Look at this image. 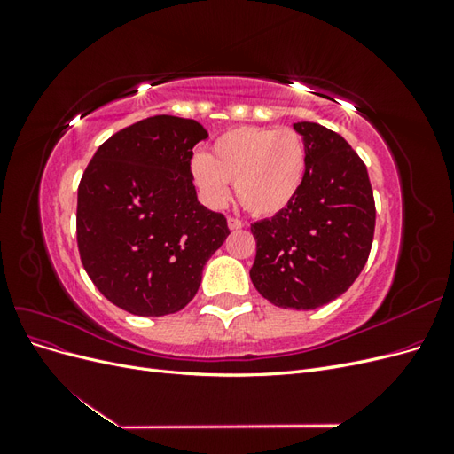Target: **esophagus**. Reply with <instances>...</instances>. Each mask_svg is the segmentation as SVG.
Listing matches in <instances>:
<instances>
[{
	"instance_id": "1",
	"label": "esophagus",
	"mask_w": 454,
	"mask_h": 454,
	"mask_svg": "<svg viewBox=\"0 0 454 454\" xmlns=\"http://www.w3.org/2000/svg\"><path fill=\"white\" fill-rule=\"evenodd\" d=\"M227 225H229L231 231H240L244 227V223L240 222V219H237V217H229L227 219Z\"/></svg>"
}]
</instances>
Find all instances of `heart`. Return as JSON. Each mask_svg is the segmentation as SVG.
<instances>
[{
    "mask_svg": "<svg viewBox=\"0 0 454 454\" xmlns=\"http://www.w3.org/2000/svg\"><path fill=\"white\" fill-rule=\"evenodd\" d=\"M191 177L210 208L229 202V184L244 210L269 217L284 212L307 177V145L294 129L239 127L217 136L208 155L189 164Z\"/></svg>",
    "mask_w": 454,
    "mask_h": 454,
    "instance_id": "b5f03b06",
    "label": "heart"
}]
</instances>
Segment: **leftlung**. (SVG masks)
<instances>
[{"label":"left lung","mask_w":454,"mask_h":454,"mask_svg":"<svg viewBox=\"0 0 454 454\" xmlns=\"http://www.w3.org/2000/svg\"><path fill=\"white\" fill-rule=\"evenodd\" d=\"M307 145V177L295 200L254 223L250 278L280 309L312 310L345 294L369 257L375 200L365 164L337 132L295 122Z\"/></svg>","instance_id":"left-lung-1"}]
</instances>
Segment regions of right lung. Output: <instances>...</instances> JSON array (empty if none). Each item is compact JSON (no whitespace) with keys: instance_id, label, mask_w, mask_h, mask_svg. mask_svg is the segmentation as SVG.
<instances>
[{"instance_id":"1","label":"right lung","mask_w":454,"mask_h":454,"mask_svg":"<svg viewBox=\"0 0 454 454\" xmlns=\"http://www.w3.org/2000/svg\"><path fill=\"white\" fill-rule=\"evenodd\" d=\"M208 132L157 115L96 151L77 191V246L100 294L136 316L182 310L202 269L229 237L227 219L199 202L189 172Z\"/></svg>"}]
</instances>
